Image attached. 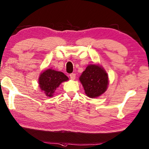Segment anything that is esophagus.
Segmentation results:
<instances>
[{
  "label": "esophagus",
  "mask_w": 149,
  "mask_h": 149,
  "mask_svg": "<svg viewBox=\"0 0 149 149\" xmlns=\"http://www.w3.org/2000/svg\"><path fill=\"white\" fill-rule=\"evenodd\" d=\"M70 79L72 80H74L75 79V74H70Z\"/></svg>",
  "instance_id": "34e87169"
}]
</instances>
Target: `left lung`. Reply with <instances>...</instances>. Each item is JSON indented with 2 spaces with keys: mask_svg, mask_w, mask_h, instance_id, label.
<instances>
[{
  "mask_svg": "<svg viewBox=\"0 0 149 149\" xmlns=\"http://www.w3.org/2000/svg\"><path fill=\"white\" fill-rule=\"evenodd\" d=\"M79 79L84 87L85 93L90 98L98 97L107 89L108 75L104 68L99 64L87 65Z\"/></svg>",
  "mask_w": 149,
  "mask_h": 149,
  "instance_id": "8db88e82",
  "label": "left lung"
}]
</instances>
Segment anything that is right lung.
<instances>
[{"label":"right lung","instance_id":"add662e5","mask_svg":"<svg viewBox=\"0 0 149 149\" xmlns=\"http://www.w3.org/2000/svg\"><path fill=\"white\" fill-rule=\"evenodd\" d=\"M69 78L62 72L52 69L44 70L39 75L38 84L42 91L47 97H53L56 89L62 82L67 81Z\"/></svg>","mask_w":149,"mask_h":149}]
</instances>
